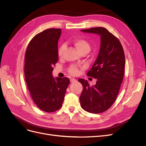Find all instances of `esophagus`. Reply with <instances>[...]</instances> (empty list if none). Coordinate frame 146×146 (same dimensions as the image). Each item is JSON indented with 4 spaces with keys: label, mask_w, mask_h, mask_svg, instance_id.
I'll return each mask as SVG.
<instances>
[{
    "label": "esophagus",
    "mask_w": 146,
    "mask_h": 146,
    "mask_svg": "<svg viewBox=\"0 0 146 146\" xmlns=\"http://www.w3.org/2000/svg\"><path fill=\"white\" fill-rule=\"evenodd\" d=\"M76 81V79H74V78H71L70 79V82H71L72 83V82H75Z\"/></svg>",
    "instance_id": "esophagus-1"
}]
</instances>
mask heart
Returning a JSON list of instances; mask_svg holds the SVG:
<instances>
[{
	"mask_svg": "<svg viewBox=\"0 0 146 146\" xmlns=\"http://www.w3.org/2000/svg\"><path fill=\"white\" fill-rule=\"evenodd\" d=\"M73 44L75 47L78 50L79 52L82 53H88L90 50L91 46L90 44L88 42L83 39L81 38H77L73 40ZM65 50V46L64 45H62L60 46L58 50V55L59 56H61L63 54L64 51ZM69 72L72 74H76L78 73V69L77 67L74 65H72L69 68Z\"/></svg>",
	"mask_w": 146,
	"mask_h": 146,
	"instance_id": "b5f03b06",
	"label": "heart"
}]
</instances>
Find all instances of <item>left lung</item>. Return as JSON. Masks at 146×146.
Wrapping results in <instances>:
<instances>
[{
	"label": "left lung",
	"mask_w": 146,
	"mask_h": 146,
	"mask_svg": "<svg viewBox=\"0 0 146 146\" xmlns=\"http://www.w3.org/2000/svg\"><path fill=\"white\" fill-rule=\"evenodd\" d=\"M81 31L101 37L98 57L87 74L97 79L96 84L91 86L87 80L78 79L83 86L79 97L82 109L92 113H100L113 105L119 93L124 73V50L119 40L105 28Z\"/></svg>",
	"instance_id": "8db88e82"
}]
</instances>
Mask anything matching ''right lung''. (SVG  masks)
<instances>
[{
	"label": "right lung",
	"mask_w": 146,
	"mask_h": 146,
	"mask_svg": "<svg viewBox=\"0 0 146 146\" xmlns=\"http://www.w3.org/2000/svg\"><path fill=\"white\" fill-rule=\"evenodd\" d=\"M61 29H50L36 35L27 46L25 78L36 105L46 112H53L62 105L70 84L67 78L53 76V65L58 61V40Z\"/></svg>",
	"instance_id": "1"
}]
</instances>
